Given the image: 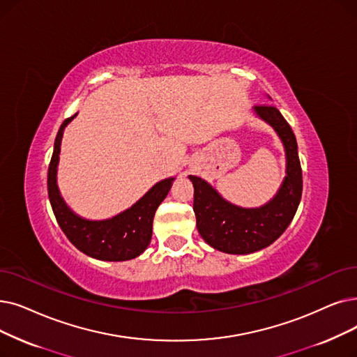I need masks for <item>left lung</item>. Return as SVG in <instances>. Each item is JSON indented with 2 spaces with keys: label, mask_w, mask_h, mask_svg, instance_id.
Returning a JSON list of instances; mask_svg holds the SVG:
<instances>
[{
  "label": "left lung",
  "mask_w": 357,
  "mask_h": 357,
  "mask_svg": "<svg viewBox=\"0 0 357 357\" xmlns=\"http://www.w3.org/2000/svg\"><path fill=\"white\" fill-rule=\"evenodd\" d=\"M254 111L275 130L284 146L286 178L275 197L262 207L242 208L227 203L204 179L190 175L199 235L214 250L226 254H251L271 245L293 220L302 197L296 137L277 107L258 105Z\"/></svg>",
  "instance_id": "8db88e82"
}]
</instances>
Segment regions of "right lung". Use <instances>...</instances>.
Returning a JSON list of instances; mask_svg holds the SVG:
<instances>
[{"mask_svg": "<svg viewBox=\"0 0 357 357\" xmlns=\"http://www.w3.org/2000/svg\"><path fill=\"white\" fill-rule=\"evenodd\" d=\"M77 115V114H75ZM67 118L59 127L48 169V195L55 219L68 241L83 254L102 261H127L144 252L151 239L153 217L166 198L172 181L167 178L154 187L128 210L112 219L86 220L73 213L64 203L56 185V166L64 128L75 116Z\"/></svg>", "mask_w": 357, "mask_h": 357, "instance_id": "right-lung-1", "label": "right lung"}]
</instances>
